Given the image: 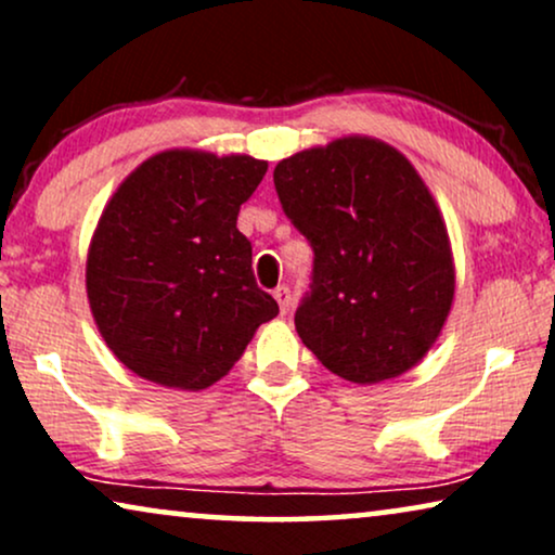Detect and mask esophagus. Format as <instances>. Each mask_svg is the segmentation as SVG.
Segmentation results:
<instances>
[{
	"label": "esophagus",
	"mask_w": 555,
	"mask_h": 555,
	"mask_svg": "<svg viewBox=\"0 0 555 555\" xmlns=\"http://www.w3.org/2000/svg\"><path fill=\"white\" fill-rule=\"evenodd\" d=\"M275 300H278L280 310H283V313H287V310L293 308V295H291V287H287V285H280V287H275Z\"/></svg>",
	"instance_id": "34e87169"
}]
</instances>
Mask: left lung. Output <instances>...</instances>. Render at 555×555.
<instances>
[{"instance_id": "1", "label": "left lung", "mask_w": 555, "mask_h": 555, "mask_svg": "<svg viewBox=\"0 0 555 555\" xmlns=\"http://www.w3.org/2000/svg\"><path fill=\"white\" fill-rule=\"evenodd\" d=\"M285 217L313 247L295 331L353 384L412 369L450 315L454 268L435 199L382 141L348 135L275 166Z\"/></svg>"}]
</instances>
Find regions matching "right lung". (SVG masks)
I'll return each instance as SVG.
<instances>
[{
	"label": "right lung",
	"instance_id": "add662e5",
	"mask_svg": "<svg viewBox=\"0 0 555 555\" xmlns=\"http://www.w3.org/2000/svg\"><path fill=\"white\" fill-rule=\"evenodd\" d=\"M268 162L164 151L105 207L88 253V300L105 344L133 374L207 389L278 315L257 287L240 207Z\"/></svg>",
	"mask_w": 555,
	"mask_h": 555
}]
</instances>
